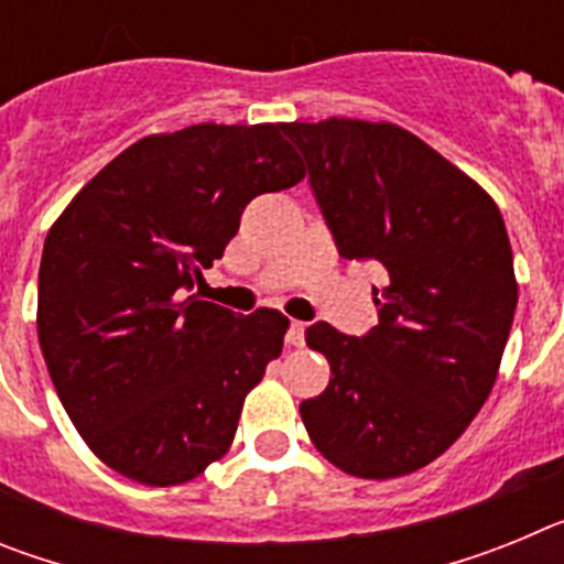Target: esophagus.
<instances>
[{"instance_id":"34e87169","label":"esophagus","mask_w":564,"mask_h":564,"mask_svg":"<svg viewBox=\"0 0 564 564\" xmlns=\"http://www.w3.org/2000/svg\"><path fill=\"white\" fill-rule=\"evenodd\" d=\"M285 341L291 347H302L305 344V322H291V330H288Z\"/></svg>"}]
</instances>
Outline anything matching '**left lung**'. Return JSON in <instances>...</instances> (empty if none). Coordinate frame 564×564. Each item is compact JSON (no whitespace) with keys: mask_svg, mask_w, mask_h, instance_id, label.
I'll use <instances>...</instances> for the list:
<instances>
[{"mask_svg":"<svg viewBox=\"0 0 564 564\" xmlns=\"http://www.w3.org/2000/svg\"><path fill=\"white\" fill-rule=\"evenodd\" d=\"M344 259L387 268L378 325L305 330L330 383L302 401L307 435L364 480L417 471L463 435L497 381L517 307L514 257L497 203L395 123H285Z\"/></svg>","mask_w":564,"mask_h":564,"instance_id":"8db88e82","label":"left lung"}]
</instances>
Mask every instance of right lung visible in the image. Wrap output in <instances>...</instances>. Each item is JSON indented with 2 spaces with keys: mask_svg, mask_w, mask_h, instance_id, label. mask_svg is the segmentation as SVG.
I'll return each mask as SVG.
<instances>
[{
  "mask_svg": "<svg viewBox=\"0 0 564 564\" xmlns=\"http://www.w3.org/2000/svg\"><path fill=\"white\" fill-rule=\"evenodd\" d=\"M305 169L285 123H197L123 149L44 239L39 344L69 421L118 475L177 486L220 460L288 322L183 299L257 194Z\"/></svg>",
  "mask_w": 564,
  "mask_h": 564,
  "instance_id": "obj_1",
  "label": "right lung"
}]
</instances>
